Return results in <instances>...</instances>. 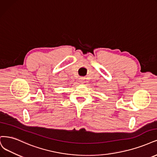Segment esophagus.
<instances>
[{
	"label": "esophagus",
	"mask_w": 157,
	"mask_h": 157,
	"mask_svg": "<svg viewBox=\"0 0 157 157\" xmlns=\"http://www.w3.org/2000/svg\"><path fill=\"white\" fill-rule=\"evenodd\" d=\"M84 80H85V78H84V77H80V78H79V81H80V83H82V84L84 83Z\"/></svg>",
	"instance_id": "1"
}]
</instances>
